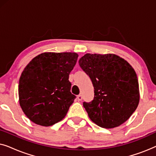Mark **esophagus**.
<instances>
[{
    "mask_svg": "<svg viewBox=\"0 0 156 156\" xmlns=\"http://www.w3.org/2000/svg\"><path fill=\"white\" fill-rule=\"evenodd\" d=\"M77 100L78 101H82V96L81 95V94H80V95H78L77 96Z\"/></svg>",
    "mask_w": 156,
    "mask_h": 156,
    "instance_id": "1",
    "label": "esophagus"
}]
</instances>
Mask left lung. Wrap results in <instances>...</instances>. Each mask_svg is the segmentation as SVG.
<instances>
[{"label": "left lung", "instance_id": "obj_1", "mask_svg": "<svg viewBox=\"0 0 156 156\" xmlns=\"http://www.w3.org/2000/svg\"><path fill=\"white\" fill-rule=\"evenodd\" d=\"M79 63L94 88L93 101L83 103L89 119L105 129L123 124L140 101L137 75L132 66L122 57L110 53H87Z\"/></svg>", "mask_w": 156, "mask_h": 156}]
</instances>
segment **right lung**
Returning <instances> with one entry per match:
<instances>
[{
	"instance_id": "obj_1",
	"label": "right lung",
	"mask_w": 156,
	"mask_h": 156,
	"mask_svg": "<svg viewBox=\"0 0 156 156\" xmlns=\"http://www.w3.org/2000/svg\"><path fill=\"white\" fill-rule=\"evenodd\" d=\"M76 52H43L32 59L21 74L19 104L36 124L50 126L65 118L76 97L69 75L78 58Z\"/></svg>"
}]
</instances>
